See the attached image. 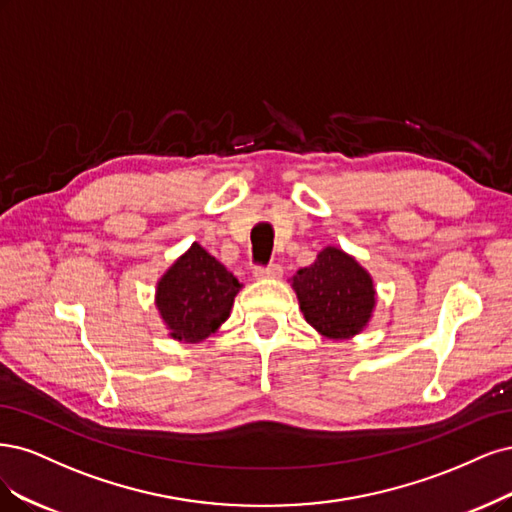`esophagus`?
Instances as JSON below:
<instances>
[{
	"label": "esophagus",
	"instance_id": "esophagus-1",
	"mask_svg": "<svg viewBox=\"0 0 512 512\" xmlns=\"http://www.w3.org/2000/svg\"><path fill=\"white\" fill-rule=\"evenodd\" d=\"M253 274L257 278H280L283 276V268H280L278 263H268V266H255Z\"/></svg>",
	"mask_w": 512,
	"mask_h": 512
}]
</instances>
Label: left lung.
<instances>
[{
  "label": "left lung",
  "mask_w": 512,
  "mask_h": 512,
  "mask_svg": "<svg viewBox=\"0 0 512 512\" xmlns=\"http://www.w3.org/2000/svg\"><path fill=\"white\" fill-rule=\"evenodd\" d=\"M304 319L325 338L346 340L364 329L372 317L376 291L372 276L334 246L323 249L315 263L293 276Z\"/></svg>",
  "instance_id": "left-lung-1"
}]
</instances>
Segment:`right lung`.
Masks as SVG:
<instances>
[{"label": "right lung", "mask_w": 512, "mask_h": 512, "mask_svg": "<svg viewBox=\"0 0 512 512\" xmlns=\"http://www.w3.org/2000/svg\"><path fill=\"white\" fill-rule=\"evenodd\" d=\"M240 287L221 261L193 242L161 276L155 304L174 340L202 342L227 321Z\"/></svg>", "instance_id": "add662e5"}]
</instances>
